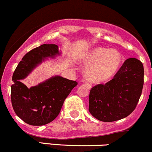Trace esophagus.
Returning a JSON list of instances; mask_svg holds the SVG:
<instances>
[{
	"mask_svg": "<svg viewBox=\"0 0 152 152\" xmlns=\"http://www.w3.org/2000/svg\"><path fill=\"white\" fill-rule=\"evenodd\" d=\"M85 85L88 86V88H91V83H88V82H85Z\"/></svg>",
	"mask_w": 152,
	"mask_h": 152,
	"instance_id": "esophagus-1",
	"label": "esophagus"
}]
</instances>
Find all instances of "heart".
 <instances>
[{
	"instance_id": "b5f03b06",
	"label": "heart",
	"mask_w": 152,
	"mask_h": 152,
	"mask_svg": "<svg viewBox=\"0 0 152 152\" xmlns=\"http://www.w3.org/2000/svg\"><path fill=\"white\" fill-rule=\"evenodd\" d=\"M83 63L88 66L86 71L87 78L94 83H101L118 72L122 64V57L117 50L97 47L84 56Z\"/></svg>"
}]
</instances>
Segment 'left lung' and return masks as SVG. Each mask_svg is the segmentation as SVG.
<instances>
[{
  "label": "left lung",
  "instance_id": "obj_1",
  "mask_svg": "<svg viewBox=\"0 0 152 152\" xmlns=\"http://www.w3.org/2000/svg\"><path fill=\"white\" fill-rule=\"evenodd\" d=\"M144 85V66L135 58L126 59L114 78L91 89L89 112L104 122L120 120L135 109Z\"/></svg>",
  "mask_w": 152,
  "mask_h": 152
}]
</instances>
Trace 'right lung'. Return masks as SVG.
Masks as SVG:
<instances>
[{"mask_svg": "<svg viewBox=\"0 0 152 152\" xmlns=\"http://www.w3.org/2000/svg\"><path fill=\"white\" fill-rule=\"evenodd\" d=\"M59 54L57 45H41L28 52L13 73L10 88L12 106L17 116L28 124L42 126L53 121L65 99L78 84L76 81L59 76L30 88L20 82L43 61Z\"/></svg>", "mask_w": 152, "mask_h": 152, "instance_id": "1", "label": "right lung"}]
</instances>
